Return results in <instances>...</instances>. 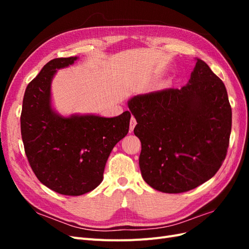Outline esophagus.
Returning <instances> with one entry per match:
<instances>
[{
	"label": "esophagus",
	"mask_w": 249,
	"mask_h": 249,
	"mask_svg": "<svg viewBox=\"0 0 249 249\" xmlns=\"http://www.w3.org/2000/svg\"><path fill=\"white\" fill-rule=\"evenodd\" d=\"M136 124H137L136 119H135L134 116H132L131 122H130V131H131V132L134 130V127H135V125H136Z\"/></svg>",
	"instance_id": "34e87169"
}]
</instances>
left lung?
<instances>
[{"instance_id":"1","label":"left lung","mask_w":249,"mask_h":249,"mask_svg":"<svg viewBox=\"0 0 249 249\" xmlns=\"http://www.w3.org/2000/svg\"><path fill=\"white\" fill-rule=\"evenodd\" d=\"M137 120L143 179L164 193L203 184L220 168L231 131V108L223 82L196 58L180 89L135 95L127 102Z\"/></svg>"}]
</instances>
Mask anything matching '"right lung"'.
<instances>
[{
  "label": "right lung",
  "mask_w": 249,
  "mask_h": 249,
  "mask_svg": "<svg viewBox=\"0 0 249 249\" xmlns=\"http://www.w3.org/2000/svg\"><path fill=\"white\" fill-rule=\"evenodd\" d=\"M79 57L53 59L26 88L20 131L35 176L53 191L77 196L92 191L104 178L108 158L129 132L131 113L115 117L63 116L52 103V81L58 70Z\"/></svg>",
  "instance_id": "1"
}]
</instances>
